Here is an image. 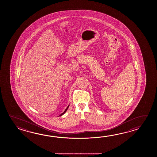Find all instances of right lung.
<instances>
[{
  "mask_svg": "<svg viewBox=\"0 0 157 157\" xmlns=\"http://www.w3.org/2000/svg\"><path fill=\"white\" fill-rule=\"evenodd\" d=\"M69 105H68V107H67V108L66 109V110H64V112L63 113H62L60 115H59V116H62L63 114H64L66 112V111H67V109H68V107H69Z\"/></svg>",
  "mask_w": 157,
  "mask_h": 157,
  "instance_id": "add662e5",
  "label": "right lung"
}]
</instances>
